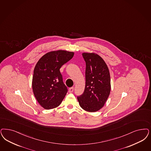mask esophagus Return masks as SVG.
<instances>
[{
    "instance_id": "34e87169",
    "label": "esophagus",
    "mask_w": 151,
    "mask_h": 151,
    "mask_svg": "<svg viewBox=\"0 0 151 151\" xmlns=\"http://www.w3.org/2000/svg\"><path fill=\"white\" fill-rule=\"evenodd\" d=\"M73 90H74V88L73 87H71V88H68V92L71 93H73Z\"/></svg>"
}]
</instances>
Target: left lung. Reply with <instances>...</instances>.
<instances>
[{
  "instance_id": "obj_1",
  "label": "left lung",
  "mask_w": 151,
  "mask_h": 151,
  "mask_svg": "<svg viewBox=\"0 0 151 151\" xmlns=\"http://www.w3.org/2000/svg\"><path fill=\"white\" fill-rule=\"evenodd\" d=\"M86 63L85 87L77 98L80 106L89 112L103 107L109 96L111 85L108 68L103 59L94 53H83Z\"/></svg>"
}]
</instances>
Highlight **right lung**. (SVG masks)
<instances>
[{
	"label": "right lung",
	"instance_id": "right-lung-1",
	"mask_svg": "<svg viewBox=\"0 0 151 151\" xmlns=\"http://www.w3.org/2000/svg\"><path fill=\"white\" fill-rule=\"evenodd\" d=\"M74 53L63 50L47 53L39 60L32 78L33 94L45 109L58 106L68 92L60 69L70 61Z\"/></svg>",
	"mask_w": 151,
	"mask_h": 151
}]
</instances>
